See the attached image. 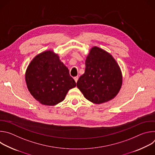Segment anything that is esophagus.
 Wrapping results in <instances>:
<instances>
[{"instance_id": "34e87169", "label": "esophagus", "mask_w": 155, "mask_h": 155, "mask_svg": "<svg viewBox=\"0 0 155 155\" xmlns=\"http://www.w3.org/2000/svg\"><path fill=\"white\" fill-rule=\"evenodd\" d=\"M74 80L75 81V82L77 83V81H78V77H75L74 78Z\"/></svg>"}]
</instances>
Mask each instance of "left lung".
<instances>
[{
	"instance_id": "obj_1",
	"label": "left lung",
	"mask_w": 155,
	"mask_h": 155,
	"mask_svg": "<svg viewBox=\"0 0 155 155\" xmlns=\"http://www.w3.org/2000/svg\"><path fill=\"white\" fill-rule=\"evenodd\" d=\"M85 71L78 79L77 86L84 97L94 104L112 100L122 84V75L113 56L105 50L92 48L85 61Z\"/></svg>"
}]
</instances>
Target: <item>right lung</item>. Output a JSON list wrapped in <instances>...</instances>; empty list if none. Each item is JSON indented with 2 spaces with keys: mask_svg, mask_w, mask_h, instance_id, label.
Returning a JSON list of instances; mask_svg holds the SVG:
<instances>
[{
  "mask_svg": "<svg viewBox=\"0 0 155 155\" xmlns=\"http://www.w3.org/2000/svg\"><path fill=\"white\" fill-rule=\"evenodd\" d=\"M28 90L40 104L54 105L62 102L69 90L76 86L69 69L52 51L36 56L25 75Z\"/></svg>",
  "mask_w": 155,
  "mask_h": 155,
  "instance_id": "1",
  "label": "right lung"
}]
</instances>
